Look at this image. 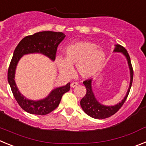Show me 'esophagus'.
Returning <instances> with one entry per match:
<instances>
[{
	"label": "esophagus",
	"instance_id": "1",
	"mask_svg": "<svg viewBox=\"0 0 146 146\" xmlns=\"http://www.w3.org/2000/svg\"><path fill=\"white\" fill-rule=\"evenodd\" d=\"M77 85H78V82H72V83H71V87H72V88H75L76 86H77Z\"/></svg>",
	"mask_w": 146,
	"mask_h": 146
}]
</instances>
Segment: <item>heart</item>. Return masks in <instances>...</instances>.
Instances as JSON below:
<instances>
[{"mask_svg":"<svg viewBox=\"0 0 146 146\" xmlns=\"http://www.w3.org/2000/svg\"><path fill=\"white\" fill-rule=\"evenodd\" d=\"M97 47V45L90 42H78L67 46L64 50V58H55L60 74L64 77H71L74 65L82 77L89 78L97 74L105 60L104 51Z\"/></svg>","mask_w":146,"mask_h":146,"instance_id":"1","label":"heart"}]
</instances>
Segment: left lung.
Segmentation results:
<instances>
[{
  "label": "left lung",
  "instance_id": "left-lung-1",
  "mask_svg": "<svg viewBox=\"0 0 146 146\" xmlns=\"http://www.w3.org/2000/svg\"><path fill=\"white\" fill-rule=\"evenodd\" d=\"M115 52H121L126 57L127 63H128L129 68L130 71V82L129 86L128 91L126 92V96H124L121 102L118 103L115 105H111V106H108L104 104H101L99 102L96 98L95 97V95L94 94V91L92 90V79L87 80L83 82V84L86 88V94L85 96L81 99L80 101V106L83 111L89 115L94 118L96 119H104V118H109L112 116L113 115L117 113L118 110L122 107L123 103L126 101V98L128 96L129 93L130 89H131V84H132V80H133V69L131 66V60L127 52L126 49L122 47L120 44L115 45V49L113 50Z\"/></svg>",
  "mask_w": 146,
  "mask_h": 146
}]
</instances>
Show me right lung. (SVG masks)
<instances>
[{"label":"right lung","mask_w":146,"mask_h":146,"mask_svg":"<svg viewBox=\"0 0 146 146\" xmlns=\"http://www.w3.org/2000/svg\"><path fill=\"white\" fill-rule=\"evenodd\" d=\"M65 36L61 32H38L23 38L15 48L8 70V82L17 103L27 113L44 115L53 111L60 104L62 96L69 91L70 82L52 90L44 99H28L21 94L15 82V72L18 62L24 55L33 53L42 54L54 61L58 46Z\"/></svg>","instance_id":"add662e5"}]
</instances>
